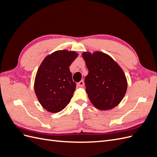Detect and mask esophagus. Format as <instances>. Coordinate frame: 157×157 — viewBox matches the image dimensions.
<instances>
[{
  "instance_id": "1",
  "label": "esophagus",
  "mask_w": 157,
  "mask_h": 157,
  "mask_svg": "<svg viewBox=\"0 0 157 157\" xmlns=\"http://www.w3.org/2000/svg\"><path fill=\"white\" fill-rule=\"evenodd\" d=\"M77 85L78 86H80V87H82V86H84V80H80V81L79 82H78L77 83Z\"/></svg>"
}]
</instances>
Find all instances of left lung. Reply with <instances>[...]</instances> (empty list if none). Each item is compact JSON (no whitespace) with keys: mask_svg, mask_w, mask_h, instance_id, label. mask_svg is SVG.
<instances>
[{"mask_svg":"<svg viewBox=\"0 0 157 157\" xmlns=\"http://www.w3.org/2000/svg\"><path fill=\"white\" fill-rule=\"evenodd\" d=\"M82 56L88 69L85 85L90 101L99 110L115 107L127 90L124 71L111 56L103 52H84Z\"/></svg>","mask_w":157,"mask_h":157,"instance_id":"obj_1","label":"left lung"}]
</instances>
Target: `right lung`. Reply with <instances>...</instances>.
<instances>
[{"mask_svg": "<svg viewBox=\"0 0 157 157\" xmlns=\"http://www.w3.org/2000/svg\"><path fill=\"white\" fill-rule=\"evenodd\" d=\"M78 54L67 50L47 56L37 71L35 92L42 107L51 113L61 111L68 105L76 88L69 66Z\"/></svg>", "mask_w": 157, "mask_h": 157, "instance_id": "add662e5", "label": "right lung"}]
</instances>
